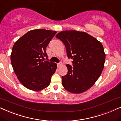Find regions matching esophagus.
I'll return each mask as SVG.
<instances>
[{
	"instance_id": "esophagus-1",
	"label": "esophagus",
	"mask_w": 121,
	"mask_h": 121,
	"mask_svg": "<svg viewBox=\"0 0 121 121\" xmlns=\"http://www.w3.org/2000/svg\"><path fill=\"white\" fill-rule=\"evenodd\" d=\"M61 65H62L61 62H60V63H57V67H58V68H59V67H60L61 66Z\"/></svg>"
}]
</instances>
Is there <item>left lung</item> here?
I'll return each instance as SVG.
<instances>
[{
    "label": "left lung",
    "mask_w": 121,
    "mask_h": 121,
    "mask_svg": "<svg viewBox=\"0 0 121 121\" xmlns=\"http://www.w3.org/2000/svg\"><path fill=\"white\" fill-rule=\"evenodd\" d=\"M56 37L63 42L72 66L66 65L67 73L62 76V85L67 91L80 93L91 88L104 69L106 55L102 45L83 31H62Z\"/></svg>",
    "instance_id": "1"
}]
</instances>
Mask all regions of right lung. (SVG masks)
I'll use <instances>...</instances> for the list:
<instances>
[{
    "label": "right lung",
    "mask_w": 121,
    "mask_h": 121,
    "mask_svg": "<svg viewBox=\"0 0 121 121\" xmlns=\"http://www.w3.org/2000/svg\"><path fill=\"white\" fill-rule=\"evenodd\" d=\"M56 33L45 29L32 30L14 44L11 62L17 78L26 88L40 91L50 83L57 65L42 59L48 60L46 48Z\"/></svg>",
    "instance_id": "obj_1"
}]
</instances>
